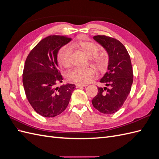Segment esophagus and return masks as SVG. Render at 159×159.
<instances>
[{
    "label": "esophagus",
    "mask_w": 159,
    "mask_h": 159,
    "mask_svg": "<svg viewBox=\"0 0 159 159\" xmlns=\"http://www.w3.org/2000/svg\"><path fill=\"white\" fill-rule=\"evenodd\" d=\"M76 87L77 88H81V87H85V86H87V85H84V84H75Z\"/></svg>",
    "instance_id": "esophagus-1"
}]
</instances>
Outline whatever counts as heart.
<instances>
[{
  "label": "heart",
  "mask_w": 159,
  "mask_h": 159,
  "mask_svg": "<svg viewBox=\"0 0 159 159\" xmlns=\"http://www.w3.org/2000/svg\"><path fill=\"white\" fill-rule=\"evenodd\" d=\"M73 46L79 47L89 57H94L93 61L98 68L100 70H105L106 61L103 57L97 56L99 52V48L94 43L81 41L73 44ZM71 52L72 49L70 46H64L59 50L57 54V60L61 66L68 68L70 66ZM94 74L95 70L93 68H75L67 74L66 78L71 82L85 84L89 82Z\"/></svg>",
  "instance_id": "b5f03b06"
}]
</instances>
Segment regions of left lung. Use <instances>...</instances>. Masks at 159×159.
Masks as SVG:
<instances>
[{
	"label": "left lung",
	"mask_w": 159,
	"mask_h": 159,
	"mask_svg": "<svg viewBox=\"0 0 159 159\" xmlns=\"http://www.w3.org/2000/svg\"><path fill=\"white\" fill-rule=\"evenodd\" d=\"M93 39L107 51V71L98 88V93L91 100L93 107L104 114H112L122 107L131 89L133 73L131 58L125 47L117 39L106 36H95Z\"/></svg>",
	"instance_id": "obj_1"
}]
</instances>
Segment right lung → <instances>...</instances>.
Segmentation results:
<instances>
[{
  "label": "right lung",
  "instance_id": "right-lung-1",
  "mask_svg": "<svg viewBox=\"0 0 159 159\" xmlns=\"http://www.w3.org/2000/svg\"><path fill=\"white\" fill-rule=\"evenodd\" d=\"M66 36H49L37 44L27 56L22 82L26 98L36 112L44 117H54L66 109L74 84L62 82L57 54L62 46L71 41Z\"/></svg>",
  "mask_w": 159,
  "mask_h": 159
}]
</instances>
